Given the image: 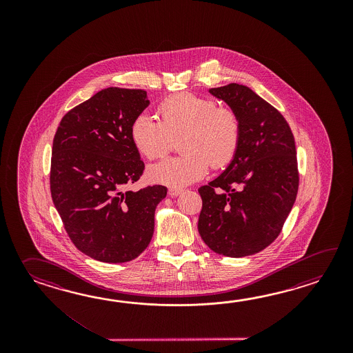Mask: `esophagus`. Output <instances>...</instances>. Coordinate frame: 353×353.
I'll list each match as a JSON object with an SVG mask.
<instances>
[{"mask_svg": "<svg viewBox=\"0 0 353 353\" xmlns=\"http://www.w3.org/2000/svg\"><path fill=\"white\" fill-rule=\"evenodd\" d=\"M180 193H181V189H179V188H170L169 192H168V194L170 195V196H176Z\"/></svg>", "mask_w": 353, "mask_h": 353, "instance_id": "1", "label": "esophagus"}]
</instances>
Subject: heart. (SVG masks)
<instances>
[{
  "label": "heart",
  "instance_id": "obj_1",
  "mask_svg": "<svg viewBox=\"0 0 353 353\" xmlns=\"http://www.w3.org/2000/svg\"><path fill=\"white\" fill-rule=\"evenodd\" d=\"M158 121L136 116L130 137L136 150L148 160L163 158L180 139L181 157L165 159L149 168L155 183L181 187L203 178L210 164L223 169L232 163L242 139V121L231 105L214 98L180 92L164 98L157 108Z\"/></svg>",
  "mask_w": 353,
  "mask_h": 353
}]
</instances>
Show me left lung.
Listing matches in <instances>:
<instances>
[{
  "label": "left lung",
  "mask_w": 353,
  "mask_h": 353,
  "mask_svg": "<svg viewBox=\"0 0 353 353\" xmlns=\"http://www.w3.org/2000/svg\"><path fill=\"white\" fill-rule=\"evenodd\" d=\"M210 92L239 112L242 139L225 172L198 189V231L218 255H254L276 240L298 194L293 132L284 116L246 85L230 83Z\"/></svg>",
  "instance_id": "left-lung-1"
}]
</instances>
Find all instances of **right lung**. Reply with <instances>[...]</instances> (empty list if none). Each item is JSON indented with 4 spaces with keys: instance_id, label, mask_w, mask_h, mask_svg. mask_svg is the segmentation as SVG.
Instances as JSON below:
<instances>
[{
    "instance_id": "1",
    "label": "right lung",
    "mask_w": 353,
    "mask_h": 353,
    "mask_svg": "<svg viewBox=\"0 0 353 353\" xmlns=\"http://www.w3.org/2000/svg\"><path fill=\"white\" fill-rule=\"evenodd\" d=\"M146 92L110 87L75 105L60 121L50 165L54 205L75 248L102 263H128L150 243L164 185L137 192L145 164L130 137Z\"/></svg>"
}]
</instances>
